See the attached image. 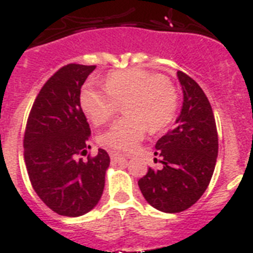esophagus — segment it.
<instances>
[{
  "instance_id": "obj_1",
  "label": "esophagus",
  "mask_w": 253,
  "mask_h": 253,
  "mask_svg": "<svg viewBox=\"0 0 253 253\" xmlns=\"http://www.w3.org/2000/svg\"><path fill=\"white\" fill-rule=\"evenodd\" d=\"M110 160H112V162L117 164V162L126 161V157H123V156L121 155H117V153H110Z\"/></svg>"
}]
</instances>
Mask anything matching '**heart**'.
<instances>
[{"instance_id": "1", "label": "heart", "mask_w": 253, "mask_h": 253, "mask_svg": "<svg viewBox=\"0 0 253 253\" xmlns=\"http://www.w3.org/2000/svg\"><path fill=\"white\" fill-rule=\"evenodd\" d=\"M123 102L126 116L98 136V143L117 153H128L144 137L148 125L152 131L164 130L173 122L178 109V93L160 74L141 69L109 74L105 88L88 83L80 92V105L93 125L100 126Z\"/></svg>"}]
</instances>
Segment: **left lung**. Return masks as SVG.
<instances>
[{
	"label": "left lung",
	"mask_w": 253,
	"mask_h": 253,
	"mask_svg": "<svg viewBox=\"0 0 253 253\" xmlns=\"http://www.w3.org/2000/svg\"><path fill=\"white\" fill-rule=\"evenodd\" d=\"M183 105L175 127L156 143L161 169H148L137 184L145 200L165 213H179L203 196L214 171L218 135L208 97L187 74L176 73Z\"/></svg>",
	"instance_id": "1"
}]
</instances>
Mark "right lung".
I'll list each match as a JSON object with an SVG mask.
<instances>
[{"label":"right lung","instance_id":"1","mask_svg":"<svg viewBox=\"0 0 253 253\" xmlns=\"http://www.w3.org/2000/svg\"><path fill=\"white\" fill-rule=\"evenodd\" d=\"M96 66L70 63L42 85L24 132V161L31 184L53 212L79 217L101 199L110 159L106 151L87 160L91 128L80 106V89Z\"/></svg>","mask_w":253,"mask_h":253}]
</instances>
